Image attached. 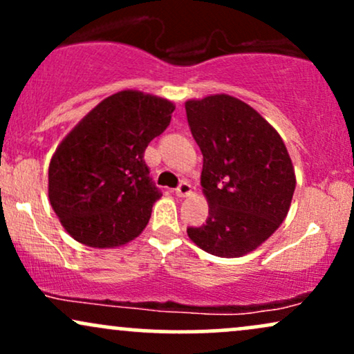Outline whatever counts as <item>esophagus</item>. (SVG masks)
Returning <instances> with one entry per match:
<instances>
[{
	"label": "esophagus",
	"mask_w": 354,
	"mask_h": 354,
	"mask_svg": "<svg viewBox=\"0 0 354 354\" xmlns=\"http://www.w3.org/2000/svg\"><path fill=\"white\" fill-rule=\"evenodd\" d=\"M174 193H176V196L180 198H186V196H191V193H193V188H191L189 183L183 181L180 186H178L176 189H174Z\"/></svg>",
	"instance_id": "1"
}]
</instances>
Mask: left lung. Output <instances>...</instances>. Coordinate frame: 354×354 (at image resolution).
<instances>
[{
	"instance_id": "obj_1",
	"label": "left lung",
	"mask_w": 354,
	"mask_h": 354,
	"mask_svg": "<svg viewBox=\"0 0 354 354\" xmlns=\"http://www.w3.org/2000/svg\"><path fill=\"white\" fill-rule=\"evenodd\" d=\"M191 135L203 153L201 186L209 206L206 225L188 236L206 253L239 258L261 246L286 218L296 174L281 136L230 95L185 103Z\"/></svg>"
}]
</instances>
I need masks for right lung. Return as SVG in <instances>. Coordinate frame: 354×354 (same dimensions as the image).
<instances>
[{"label": "right lung", "instance_id": "right-lung-1", "mask_svg": "<svg viewBox=\"0 0 354 354\" xmlns=\"http://www.w3.org/2000/svg\"><path fill=\"white\" fill-rule=\"evenodd\" d=\"M173 111V101L123 89L63 138L50 161L48 196L71 238L106 250L140 236L161 198L145 149L168 128Z\"/></svg>", "mask_w": 354, "mask_h": 354}]
</instances>
